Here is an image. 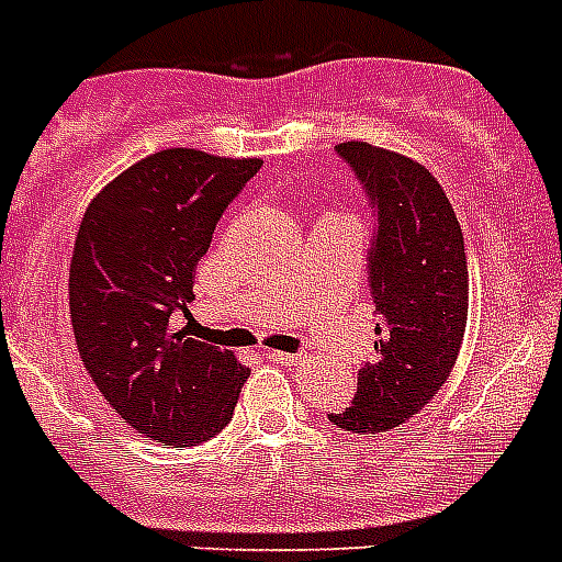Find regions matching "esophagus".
Listing matches in <instances>:
<instances>
[{
	"label": "esophagus",
	"instance_id": "34e87169",
	"mask_svg": "<svg viewBox=\"0 0 562 562\" xmlns=\"http://www.w3.org/2000/svg\"><path fill=\"white\" fill-rule=\"evenodd\" d=\"M268 358L271 360H277V363H300V360H303V355H294V352H277V349H273V352H268Z\"/></svg>",
	"mask_w": 562,
	"mask_h": 562
}]
</instances>
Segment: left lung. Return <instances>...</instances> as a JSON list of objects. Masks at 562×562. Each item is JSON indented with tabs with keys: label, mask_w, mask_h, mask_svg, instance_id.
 <instances>
[{
	"label": "left lung",
	"mask_w": 562,
	"mask_h": 562,
	"mask_svg": "<svg viewBox=\"0 0 562 562\" xmlns=\"http://www.w3.org/2000/svg\"><path fill=\"white\" fill-rule=\"evenodd\" d=\"M337 155L378 207L369 294L384 323L358 395L328 422L378 436L422 413L450 378L468 326V257L453 204L427 167L363 140L337 144Z\"/></svg>",
	"instance_id": "1"
}]
</instances>
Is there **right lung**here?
<instances>
[{
  "mask_svg": "<svg viewBox=\"0 0 562 562\" xmlns=\"http://www.w3.org/2000/svg\"><path fill=\"white\" fill-rule=\"evenodd\" d=\"M262 167L161 149L109 181L80 222L68 271L77 349L109 407L161 445L193 447L234 418L250 375L178 326L216 222Z\"/></svg>",
  "mask_w": 562,
  "mask_h": 562,
  "instance_id": "obj_1",
  "label": "right lung"
}]
</instances>
